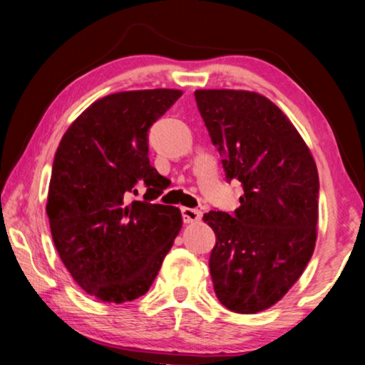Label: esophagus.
Returning <instances> with one entry per match:
<instances>
[{"instance_id": "obj_1", "label": "esophagus", "mask_w": 365, "mask_h": 365, "mask_svg": "<svg viewBox=\"0 0 365 365\" xmlns=\"http://www.w3.org/2000/svg\"><path fill=\"white\" fill-rule=\"evenodd\" d=\"M182 214H183V221L187 224H193V222H198L201 221V214L200 210H195V207H183L182 210Z\"/></svg>"}]
</instances>
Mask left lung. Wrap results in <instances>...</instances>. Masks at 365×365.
<instances>
[{
    "label": "left lung",
    "mask_w": 365,
    "mask_h": 365,
    "mask_svg": "<svg viewBox=\"0 0 365 365\" xmlns=\"http://www.w3.org/2000/svg\"><path fill=\"white\" fill-rule=\"evenodd\" d=\"M225 180L244 188L234 212L210 211L216 234L214 292L237 314L274 305L310 262L317 240L318 172L307 144L284 113L248 91L195 92Z\"/></svg>",
    "instance_id": "obj_1"
}]
</instances>
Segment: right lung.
Masks as SVG:
<instances>
[{
	"instance_id": "right-lung-1",
	"label": "right lung",
	"mask_w": 365,
	"mask_h": 365,
	"mask_svg": "<svg viewBox=\"0 0 365 365\" xmlns=\"http://www.w3.org/2000/svg\"><path fill=\"white\" fill-rule=\"evenodd\" d=\"M182 91L110 94L73 121L56 149L47 214L73 279L103 302L144 296L182 227L175 206L155 205L165 178L149 162V128ZM143 184L141 202L130 201Z\"/></svg>"
}]
</instances>
